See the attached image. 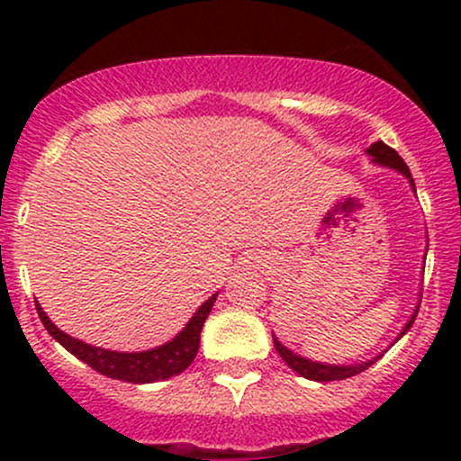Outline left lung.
Returning a JSON list of instances; mask_svg holds the SVG:
<instances>
[{"label": "left lung", "instance_id": "1", "mask_svg": "<svg viewBox=\"0 0 461 461\" xmlns=\"http://www.w3.org/2000/svg\"><path fill=\"white\" fill-rule=\"evenodd\" d=\"M366 153H368V156L373 158L375 165L388 167V169L399 171V174H402L403 178H408V183H411L412 192H417V189H415V180H412V176H411V169H408V165L402 160V156H399V153L394 151V149H390L388 144L376 140L375 144H370V147L366 149ZM420 303H421V299L417 301V305H415V310H412L411 319H408L406 323H403L402 332L397 334V339H394L393 343H397L399 339H402L403 334H406L408 330L412 328L417 312H420ZM272 339H274V348H276V352H278V355H281V359L285 361V364L290 366V368L294 370L296 375L305 376V379H310V381H341V379H348V376H355V375L364 373V370H368L370 366H373L375 361L379 359V357H384V352H385L384 350V352H381V355L373 357V359L361 361V364H348V366L346 364H339V366H334V364H321V361H312V359H308V357L296 355V352H292L290 348H285L281 341H278L276 334H272ZM393 343H390V346H393Z\"/></svg>", "mask_w": 461, "mask_h": 461}]
</instances>
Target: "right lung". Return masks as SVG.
<instances>
[{
  "mask_svg": "<svg viewBox=\"0 0 461 461\" xmlns=\"http://www.w3.org/2000/svg\"><path fill=\"white\" fill-rule=\"evenodd\" d=\"M216 296L218 292L209 296L201 308L194 312V317L187 321V325L171 341L142 352H118L91 346V343H85L80 339L71 337V334L62 332L53 321L46 317V312L40 308L37 301L35 308L50 337L59 346L67 348L73 357H77L86 366H91L93 370H97V373L104 376H111V379L129 381V384H156V381H165L169 376L180 375L196 359L198 346H201L203 323L209 317V312H212L213 303H216Z\"/></svg>",
  "mask_w": 461,
  "mask_h": 461,
  "instance_id": "obj_1",
  "label": "right lung"
}]
</instances>
